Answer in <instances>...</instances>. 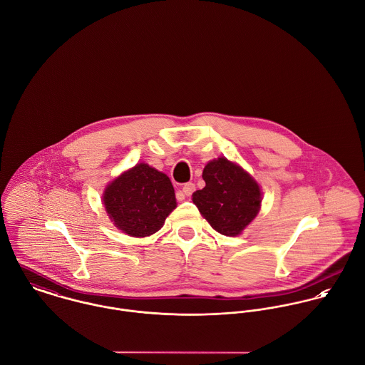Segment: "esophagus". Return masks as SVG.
<instances>
[{
  "mask_svg": "<svg viewBox=\"0 0 365 365\" xmlns=\"http://www.w3.org/2000/svg\"><path fill=\"white\" fill-rule=\"evenodd\" d=\"M194 191H195V185H194L192 182H187V184H184V187H182V194H184V195L190 197V195H192V194H194Z\"/></svg>",
  "mask_w": 365,
  "mask_h": 365,
  "instance_id": "obj_1",
  "label": "esophagus"
}]
</instances>
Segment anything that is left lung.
I'll list each match as a JSON object with an SVG mask.
<instances>
[{"mask_svg":"<svg viewBox=\"0 0 365 365\" xmlns=\"http://www.w3.org/2000/svg\"><path fill=\"white\" fill-rule=\"evenodd\" d=\"M202 178L205 187L192 194L194 204L216 232L237 236L259 213V184L225 157L209 161Z\"/></svg>","mask_w":365,"mask_h":365,"instance_id":"left-lung-1","label":"left lung"}]
</instances>
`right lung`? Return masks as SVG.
I'll use <instances>...</instances> for the list:
<instances>
[{
  "mask_svg": "<svg viewBox=\"0 0 365 365\" xmlns=\"http://www.w3.org/2000/svg\"><path fill=\"white\" fill-rule=\"evenodd\" d=\"M104 205L118 229L146 237L163 227L177 202L170 178L140 163L106 187Z\"/></svg>",
  "mask_w": 365,
  "mask_h": 365,
  "instance_id": "1",
  "label": "right lung"
}]
</instances>
